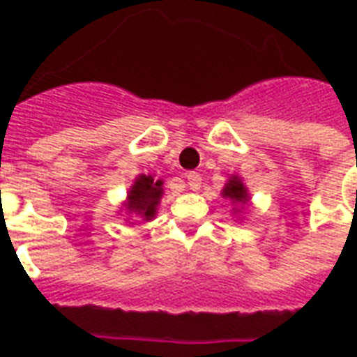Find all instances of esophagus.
Instances as JSON below:
<instances>
[{"mask_svg":"<svg viewBox=\"0 0 357 357\" xmlns=\"http://www.w3.org/2000/svg\"><path fill=\"white\" fill-rule=\"evenodd\" d=\"M185 179H187V183L192 190H198L202 185V176L198 172H187L185 174Z\"/></svg>","mask_w":357,"mask_h":357,"instance_id":"1","label":"esophagus"}]
</instances>
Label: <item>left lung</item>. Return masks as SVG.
Listing matches in <instances>:
<instances>
[{
    "label": "left lung",
    "mask_w": 357,
    "mask_h": 357,
    "mask_svg": "<svg viewBox=\"0 0 357 357\" xmlns=\"http://www.w3.org/2000/svg\"><path fill=\"white\" fill-rule=\"evenodd\" d=\"M220 195H222V198L229 200L235 206L234 211H231L234 215L235 213H243V209L248 206L250 202L248 187L244 185L243 178L237 176V174H231V176H229V179L226 181V185H224V189L220 190ZM238 206L241 207V210L238 209Z\"/></svg>",
    "instance_id": "1"
}]
</instances>
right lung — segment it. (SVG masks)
<instances>
[{
    "instance_id": "1",
    "label": "right lung",
    "mask_w": 357,
    "mask_h": 357,
    "mask_svg": "<svg viewBox=\"0 0 357 357\" xmlns=\"http://www.w3.org/2000/svg\"><path fill=\"white\" fill-rule=\"evenodd\" d=\"M165 195L162 190V179H155L151 174H139L135 178L133 185L129 187L128 196L122 202V209L129 218H137L135 222H150L157 215V207L161 204ZM129 222V224H135Z\"/></svg>"
}]
</instances>
